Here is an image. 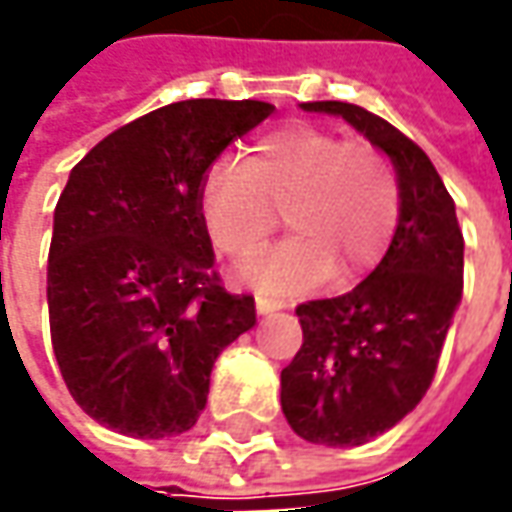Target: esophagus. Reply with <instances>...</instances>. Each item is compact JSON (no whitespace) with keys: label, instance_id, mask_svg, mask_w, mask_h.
Here are the masks:
<instances>
[{"label":"esophagus","instance_id":"34e87169","mask_svg":"<svg viewBox=\"0 0 512 512\" xmlns=\"http://www.w3.org/2000/svg\"><path fill=\"white\" fill-rule=\"evenodd\" d=\"M255 306L260 314H272V311L286 309V303H283V300H277V297H266V294H257Z\"/></svg>","mask_w":512,"mask_h":512}]
</instances>
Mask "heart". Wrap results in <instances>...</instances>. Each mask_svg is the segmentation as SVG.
I'll list each match as a JSON object with an SVG mask.
<instances>
[{
	"mask_svg": "<svg viewBox=\"0 0 512 512\" xmlns=\"http://www.w3.org/2000/svg\"><path fill=\"white\" fill-rule=\"evenodd\" d=\"M294 238L263 257L252 280L294 291L331 274L337 286L377 266L399 226L402 195L388 155L362 138L289 124L240 158H221L203 175L201 218L212 243L246 263L283 223Z\"/></svg>",
	"mask_w": 512,
	"mask_h": 512,
	"instance_id": "1",
	"label": "heart"
}]
</instances>
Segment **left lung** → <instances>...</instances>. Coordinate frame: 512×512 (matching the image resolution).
I'll list each match as a JSON object with an SVG mask.
<instances>
[{"mask_svg": "<svg viewBox=\"0 0 512 512\" xmlns=\"http://www.w3.org/2000/svg\"><path fill=\"white\" fill-rule=\"evenodd\" d=\"M303 110L343 115L397 167L402 212L388 252L357 289L294 309L303 345L280 374L291 431L314 445H365L431 388L462 300L465 238L439 172L408 135L345 101Z\"/></svg>", "mask_w": 512, "mask_h": 512, "instance_id": "left-lung-1", "label": "left lung"}]
</instances>
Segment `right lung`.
I'll use <instances>...</instances> for the list:
<instances>
[{
    "label": "right lung",
    "mask_w": 512,
    "mask_h": 512,
    "mask_svg": "<svg viewBox=\"0 0 512 512\" xmlns=\"http://www.w3.org/2000/svg\"><path fill=\"white\" fill-rule=\"evenodd\" d=\"M266 101L189 98L118 127L73 167L47 255L50 340L64 385L135 439L189 431L255 297L215 272L201 218L206 169L272 115Z\"/></svg>",
    "instance_id": "add662e5"
}]
</instances>
